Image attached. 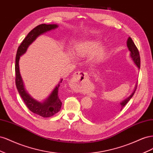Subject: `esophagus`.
<instances>
[{
    "label": "esophagus",
    "mask_w": 153,
    "mask_h": 153,
    "mask_svg": "<svg viewBox=\"0 0 153 153\" xmlns=\"http://www.w3.org/2000/svg\"><path fill=\"white\" fill-rule=\"evenodd\" d=\"M87 76H88V75H87V73L86 72H85V71H78L75 74V76H74V77H75V78H74V79H75L74 80H75V81H73V82H71V84L73 85H75L76 84V83L74 82H78V81L83 82V81L85 80V78H87ZM75 80H76V81H75Z\"/></svg>",
    "instance_id": "34e87169"
}]
</instances>
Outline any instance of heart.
Listing matches in <instances>:
<instances>
[{
    "label": "heart",
    "instance_id": "obj_1",
    "mask_svg": "<svg viewBox=\"0 0 153 153\" xmlns=\"http://www.w3.org/2000/svg\"><path fill=\"white\" fill-rule=\"evenodd\" d=\"M99 41L97 40H88L78 43L74 47V52L78 57H87L92 55V58L95 61L102 60L106 54L105 48L99 46ZM73 55L72 52L69 53Z\"/></svg>",
    "mask_w": 153,
    "mask_h": 153
}]
</instances>
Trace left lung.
<instances>
[{
	"label": "left lung",
	"mask_w": 153,
	"mask_h": 153,
	"mask_svg": "<svg viewBox=\"0 0 153 153\" xmlns=\"http://www.w3.org/2000/svg\"><path fill=\"white\" fill-rule=\"evenodd\" d=\"M127 47L128 48V50L130 51V57L131 58V59L133 60V61L134 62V63L135 64V65L137 66V68L138 69H140V54H139V52L137 48V47L135 46V43L133 41L132 39L129 37L128 40H127ZM137 85L135 87V89H134L133 92H132V94L128 96L127 98H126L125 100H124L123 101H122L121 103H120V106H119V110H122V109L124 107V106L126 105V103L128 102V101L131 100V98L133 97V94H135V92L137 89ZM94 115V114H93ZM92 114L90 115V116L92 117L93 116Z\"/></svg>",
	"instance_id": "left-lung-1"
}]
</instances>
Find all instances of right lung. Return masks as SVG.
I'll return each mask as SVG.
<instances>
[{"label": "right lung", "mask_w": 153, "mask_h": 153, "mask_svg": "<svg viewBox=\"0 0 153 153\" xmlns=\"http://www.w3.org/2000/svg\"><path fill=\"white\" fill-rule=\"evenodd\" d=\"M58 27L57 24H41L32 29L29 33L27 35L25 39L23 40L22 43L18 47L16 55L15 63V73H16V86L18 92L24 100V103L31 112L40 115L43 117H50L57 114L61 110L62 102L59 99L58 93L60 83H61L62 79L61 80L58 85L55 87L52 93L45 100L43 101H38L29 95L25 90L24 82L22 78L20 69H19V60L20 56L24 54L29 47V45L38 38L45 32L56 29Z\"/></svg>", "instance_id": "add662e5"}]
</instances>
